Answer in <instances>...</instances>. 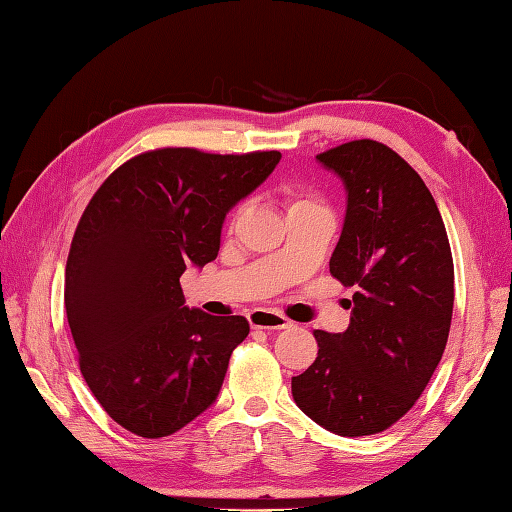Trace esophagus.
Here are the masks:
<instances>
[{"label":"esophagus","mask_w":512,"mask_h":512,"mask_svg":"<svg viewBox=\"0 0 512 512\" xmlns=\"http://www.w3.org/2000/svg\"><path fill=\"white\" fill-rule=\"evenodd\" d=\"M249 323L252 328H260V330H286L291 328V321L278 315L271 313V310H256V313L249 315Z\"/></svg>","instance_id":"esophagus-1"}]
</instances>
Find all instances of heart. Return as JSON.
Returning <instances> with one entry per match:
<instances>
[{"label":"heart","mask_w":512,"mask_h":512,"mask_svg":"<svg viewBox=\"0 0 512 512\" xmlns=\"http://www.w3.org/2000/svg\"><path fill=\"white\" fill-rule=\"evenodd\" d=\"M302 206H317L313 199L302 197V195H291V208H302Z\"/></svg>","instance_id":"obj_1"}]
</instances>
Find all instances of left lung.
Segmentation results:
<instances>
[{"label":"left lung","instance_id":"obj_1","mask_svg":"<svg viewBox=\"0 0 512 512\" xmlns=\"http://www.w3.org/2000/svg\"><path fill=\"white\" fill-rule=\"evenodd\" d=\"M317 162L345 186L330 273L354 286L345 332L315 330V363L291 380L295 404L321 428L367 436L391 428L426 389L454 308V263L428 186L378 141L328 149Z\"/></svg>","mask_w":512,"mask_h":512}]
</instances>
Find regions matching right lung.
<instances>
[{"label":"right lung","instance_id":"obj_1","mask_svg":"<svg viewBox=\"0 0 512 512\" xmlns=\"http://www.w3.org/2000/svg\"><path fill=\"white\" fill-rule=\"evenodd\" d=\"M280 158L156 149L110 173L86 206L65 308L82 376L119 426L160 439L215 404L249 323L184 306L180 276L217 258L226 215Z\"/></svg>","mask_w":512,"mask_h":512}]
</instances>
